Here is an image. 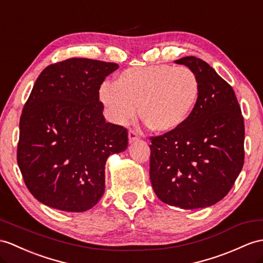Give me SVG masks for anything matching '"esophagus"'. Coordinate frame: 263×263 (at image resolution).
<instances>
[{
	"instance_id": "esophagus-1",
	"label": "esophagus",
	"mask_w": 263,
	"mask_h": 263,
	"mask_svg": "<svg viewBox=\"0 0 263 263\" xmlns=\"http://www.w3.org/2000/svg\"><path fill=\"white\" fill-rule=\"evenodd\" d=\"M138 139H139V137L137 135V133L134 130H129V133H128V140H129V143L132 144L134 142H136V140H138Z\"/></svg>"
}]
</instances>
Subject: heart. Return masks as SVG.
I'll return each mask as SVG.
<instances>
[{
	"label": "heart",
	"mask_w": 263,
	"mask_h": 263,
	"mask_svg": "<svg viewBox=\"0 0 263 263\" xmlns=\"http://www.w3.org/2000/svg\"><path fill=\"white\" fill-rule=\"evenodd\" d=\"M198 80L187 67L129 68L100 88V99L118 124L140 115L154 129L173 133L186 123L198 98Z\"/></svg>",
	"instance_id": "1"
}]
</instances>
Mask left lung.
<instances>
[{
  "label": "left lung",
  "instance_id": "obj_1",
  "mask_svg": "<svg viewBox=\"0 0 263 263\" xmlns=\"http://www.w3.org/2000/svg\"><path fill=\"white\" fill-rule=\"evenodd\" d=\"M196 74L193 112L180 129L152 137L149 177L157 197L184 210L221 201L245 163V121L232 87L205 61L175 60Z\"/></svg>",
  "mask_w": 263,
  "mask_h": 263
}]
</instances>
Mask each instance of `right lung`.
<instances>
[{
	"mask_svg": "<svg viewBox=\"0 0 263 263\" xmlns=\"http://www.w3.org/2000/svg\"><path fill=\"white\" fill-rule=\"evenodd\" d=\"M119 66L71 58L37 77L20 118L17 164L44 205L85 212L105 193V166L124 152L128 133L106 123L99 88Z\"/></svg>",
	"mask_w": 263,
	"mask_h": 263,
	"instance_id": "add662e5",
	"label": "right lung"
}]
</instances>
